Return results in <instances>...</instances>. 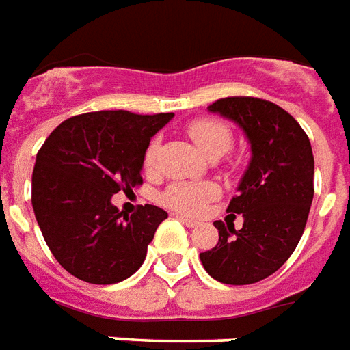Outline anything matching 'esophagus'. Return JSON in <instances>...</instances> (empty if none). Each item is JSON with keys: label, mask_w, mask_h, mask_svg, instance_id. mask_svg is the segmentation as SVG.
<instances>
[{"label": "esophagus", "mask_w": 350, "mask_h": 350, "mask_svg": "<svg viewBox=\"0 0 350 350\" xmlns=\"http://www.w3.org/2000/svg\"><path fill=\"white\" fill-rule=\"evenodd\" d=\"M178 219H180V221H182L183 224H185V226H189V228H195V226H198V222L193 221V219H189V217H183V215H180V217H178Z\"/></svg>", "instance_id": "obj_1"}]
</instances>
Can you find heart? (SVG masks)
<instances>
[{"label": "heart", "instance_id": "heart-1", "mask_svg": "<svg viewBox=\"0 0 350 350\" xmlns=\"http://www.w3.org/2000/svg\"><path fill=\"white\" fill-rule=\"evenodd\" d=\"M189 137L195 141V144L204 154L215 159L226 154L234 144V133L226 124L217 120V118H196L187 126ZM161 142L159 137H154L148 142V146L142 155V165L146 170H154L159 157ZM219 195V189L213 183L206 182H176L170 183L161 195V202L170 209L182 211V213L196 215L200 213L204 206L209 200H213Z\"/></svg>", "mask_w": 350, "mask_h": 350}]
</instances>
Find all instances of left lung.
I'll list each match as a JSON object with an SVG mask.
<instances>
[{
  "mask_svg": "<svg viewBox=\"0 0 350 350\" xmlns=\"http://www.w3.org/2000/svg\"><path fill=\"white\" fill-rule=\"evenodd\" d=\"M208 109L243 129L252 157L226 209L243 215V228L215 222L219 243L200 252V261L222 284H256L286 263L306 228L313 200L312 144L293 116L267 100L232 96Z\"/></svg>",
  "mask_w": 350,
  "mask_h": 350,
  "instance_id": "left-lung-1",
  "label": "left lung"
}]
</instances>
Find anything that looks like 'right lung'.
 Segmentation results:
<instances>
[{
    "mask_svg": "<svg viewBox=\"0 0 350 350\" xmlns=\"http://www.w3.org/2000/svg\"><path fill=\"white\" fill-rule=\"evenodd\" d=\"M174 113L98 111L57 126L38 150L31 202L51 254L89 284L129 278L168 215L146 204L131 217L111 204L118 191L142 183V155Z\"/></svg>",
    "mask_w": 350,
    "mask_h": 350,
    "instance_id": "1",
    "label": "right lung"
}]
</instances>
